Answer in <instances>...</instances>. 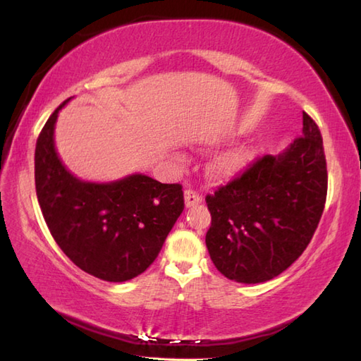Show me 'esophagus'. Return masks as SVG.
<instances>
[{
  "label": "esophagus",
  "mask_w": 361,
  "mask_h": 361,
  "mask_svg": "<svg viewBox=\"0 0 361 361\" xmlns=\"http://www.w3.org/2000/svg\"><path fill=\"white\" fill-rule=\"evenodd\" d=\"M202 200H203V197L198 194L197 190H192V189L185 190V203L188 208H192V206L200 204Z\"/></svg>",
  "instance_id": "1"
}]
</instances>
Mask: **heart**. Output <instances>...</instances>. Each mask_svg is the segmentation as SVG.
I'll return each instance as SVG.
<instances>
[{
  "label": "heart",
  "mask_w": 361,
  "mask_h": 361,
  "mask_svg": "<svg viewBox=\"0 0 361 361\" xmlns=\"http://www.w3.org/2000/svg\"><path fill=\"white\" fill-rule=\"evenodd\" d=\"M248 158H250V152L245 147H235L231 150H226L224 153H220V155L214 159L212 172L221 176L233 175L247 164Z\"/></svg>",
  "instance_id": "obj_1"
}]
</instances>
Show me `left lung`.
I'll return each instance as SVG.
<instances>
[{
  "instance_id": "8db88e82",
  "label": "left lung",
  "mask_w": 361,
  "mask_h": 361,
  "mask_svg": "<svg viewBox=\"0 0 361 361\" xmlns=\"http://www.w3.org/2000/svg\"><path fill=\"white\" fill-rule=\"evenodd\" d=\"M327 166L319 128L302 111V135L279 157L264 155L206 195V247L228 279H273L307 248L323 216Z\"/></svg>"
}]
</instances>
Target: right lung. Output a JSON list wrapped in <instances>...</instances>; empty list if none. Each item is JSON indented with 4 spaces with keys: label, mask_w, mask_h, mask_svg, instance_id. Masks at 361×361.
I'll use <instances>...</instances> for the list:
<instances>
[{
    "label": "right lung",
    "mask_w": 361,
    "mask_h": 361,
    "mask_svg": "<svg viewBox=\"0 0 361 361\" xmlns=\"http://www.w3.org/2000/svg\"><path fill=\"white\" fill-rule=\"evenodd\" d=\"M60 104L35 147V190L54 240L80 270L109 282L149 268L185 209L183 188L145 175L97 185L75 178L60 161L54 128Z\"/></svg>",
    "instance_id": "1"
}]
</instances>
